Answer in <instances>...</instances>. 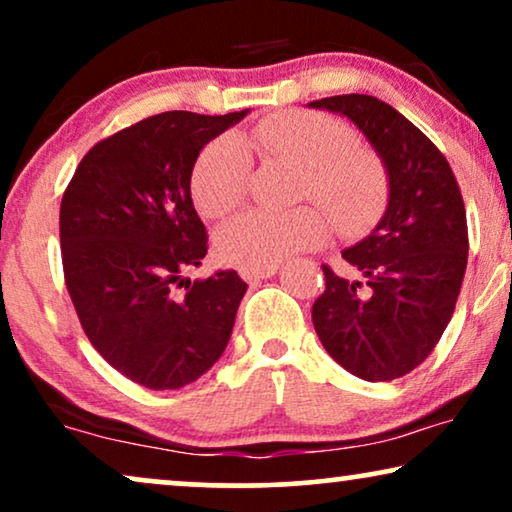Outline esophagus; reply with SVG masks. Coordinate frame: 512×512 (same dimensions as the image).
Masks as SVG:
<instances>
[{
  "label": "esophagus",
  "mask_w": 512,
  "mask_h": 512,
  "mask_svg": "<svg viewBox=\"0 0 512 512\" xmlns=\"http://www.w3.org/2000/svg\"><path fill=\"white\" fill-rule=\"evenodd\" d=\"M277 272V265H268V268H240L242 279H247L249 284L261 282V279H268Z\"/></svg>",
  "instance_id": "obj_1"
}]
</instances>
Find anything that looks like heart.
Listing matches in <instances>:
<instances>
[{
    "mask_svg": "<svg viewBox=\"0 0 512 512\" xmlns=\"http://www.w3.org/2000/svg\"><path fill=\"white\" fill-rule=\"evenodd\" d=\"M254 144L268 156L303 167L298 195L318 207L289 212L251 209L216 235L226 261L242 268H268L300 251L319 247L331 224L340 235H363L380 221L389 200V179L375 153L356 144L354 132L331 116L289 111L261 121ZM249 153L235 137L209 142L195 160L191 195L207 219H221L247 193Z\"/></svg>",
    "mask_w": 512,
    "mask_h": 512,
    "instance_id": "b5f03b06",
    "label": "heart"
}]
</instances>
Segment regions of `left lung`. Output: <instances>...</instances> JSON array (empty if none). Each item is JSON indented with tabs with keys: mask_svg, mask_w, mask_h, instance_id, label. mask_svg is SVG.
<instances>
[{
	"mask_svg": "<svg viewBox=\"0 0 512 512\" xmlns=\"http://www.w3.org/2000/svg\"><path fill=\"white\" fill-rule=\"evenodd\" d=\"M312 107L359 125L389 174V207L366 240L342 251L361 279L321 265L326 289L312 305L321 345L368 382L408 375L438 345L468 261L466 209L438 146L373 95H335Z\"/></svg>",
	"mask_w": 512,
	"mask_h": 512,
	"instance_id": "obj_1",
	"label": "left lung"
}]
</instances>
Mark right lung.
<instances>
[{"label": "right lung", "instance_id": "right-lung-1", "mask_svg": "<svg viewBox=\"0 0 512 512\" xmlns=\"http://www.w3.org/2000/svg\"><path fill=\"white\" fill-rule=\"evenodd\" d=\"M247 116L165 111L104 137L60 205L65 284L104 361L146 389H181L219 361L247 284L184 277L207 256L191 200L202 146Z\"/></svg>", "mask_w": 512, "mask_h": 512}]
</instances>
